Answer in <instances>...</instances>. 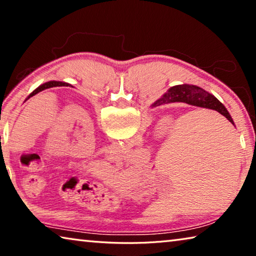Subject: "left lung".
<instances>
[{
    "label": "left lung",
    "mask_w": 256,
    "mask_h": 256,
    "mask_svg": "<svg viewBox=\"0 0 256 256\" xmlns=\"http://www.w3.org/2000/svg\"><path fill=\"white\" fill-rule=\"evenodd\" d=\"M71 86V84H66V82H63V81H48V82H46V84H42V86H38V88L34 89V92L30 94L27 98H26V100H28L30 97L34 96V94H37L38 92H42V90H45V89L53 88V86Z\"/></svg>",
    "instance_id": "1"
}]
</instances>
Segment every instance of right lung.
<instances>
[{"mask_svg": "<svg viewBox=\"0 0 256 256\" xmlns=\"http://www.w3.org/2000/svg\"><path fill=\"white\" fill-rule=\"evenodd\" d=\"M170 102H185L192 106H198L202 108H209L224 115L229 122L234 124L230 114L226 110L222 102L216 99L214 94L206 92L204 89L200 88L198 86L193 84H178L174 86L167 90L166 94H164L162 98L156 100L151 107H157L164 104ZM235 125V124H234Z\"/></svg>", "mask_w": 256, "mask_h": 256, "instance_id": "right-lung-1", "label": "right lung"}]
</instances>
